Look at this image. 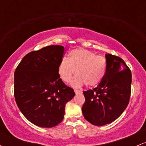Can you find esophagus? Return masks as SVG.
<instances>
[{"label":"esophagus","instance_id":"1","mask_svg":"<svg viewBox=\"0 0 146 146\" xmlns=\"http://www.w3.org/2000/svg\"><path fill=\"white\" fill-rule=\"evenodd\" d=\"M75 94H80V93H82V90H77V89H75L74 90Z\"/></svg>","mask_w":146,"mask_h":146}]
</instances>
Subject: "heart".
I'll use <instances>...</instances> for the list:
<instances>
[{
	"mask_svg": "<svg viewBox=\"0 0 146 146\" xmlns=\"http://www.w3.org/2000/svg\"><path fill=\"white\" fill-rule=\"evenodd\" d=\"M106 60L101 56L84 48H75L69 57H64L59 64V74L64 82L71 81L76 71L71 84L78 87L84 83L88 86L98 85L104 78L106 72Z\"/></svg>",
	"mask_w": 146,
	"mask_h": 146,
	"instance_id": "obj_1",
	"label": "heart"
}]
</instances>
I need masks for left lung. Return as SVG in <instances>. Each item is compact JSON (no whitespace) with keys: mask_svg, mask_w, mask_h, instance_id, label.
Instances as JSON below:
<instances>
[{"mask_svg":"<svg viewBox=\"0 0 146 146\" xmlns=\"http://www.w3.org/2000/svg\"><path fill=\"white\" fill-rule=\"evenodd\" d=\"M106 72L96 88L84 91V118L94 125H104L116 120L126 108L131 92L132 74L119 57L106 54Z\"/></svg>","mask_w":146,"mask_h":146,"instance_id":"8db88e82","label":"left lung"}]
</instances>
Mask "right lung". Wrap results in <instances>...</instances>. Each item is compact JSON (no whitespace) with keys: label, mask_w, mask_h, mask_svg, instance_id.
<instances>
[{"label":"right lung","mask_w":146,"mask_h":146,"mask_svg":"<svg viewBox=\"0 0 146 146\" xmlns=\"http://www.w3.org/2000/svg\"><path fill=\"white\" fill-rule=\"evenodd\" d=\"M64 48L51 45L27 54L14 73V97L27 119L42 128L63 120L65 106L75 96L59 75Z\"/></svg>","instance_id":"1"}]
</instances>
